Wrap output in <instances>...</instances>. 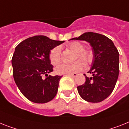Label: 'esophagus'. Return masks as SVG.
<instances>
[{
  "instance_id": "1",
  "label": "esophagus",
  "mask_w": 129,
  "mask_h": 129,
  "mask_svg": "<svg viewBox=\"0 0 129 129\" xmlns=\"http://www.w3.org/2000/svg\"><path fill=\"white\" fill-rule=\"evenodd\" d=\"M78 75V74L76 73H73V74H68V76H72V77H76V76Z\"/></svg>"
}]
</instances>
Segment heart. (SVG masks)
Wrapping results in <instances>:
<instances>
[{
	"label": "heart",
	"mask_w": 129,
	"mask_h": 129,
	"mask_svg": "<svg viewBox=\"0 0 129 129\" xmlns=\"http://www.w3.org/2000/svg\"><path fill=\"white\" fill-rule=\"evenodd\" d=\"M68 47L70 49L76 53L75 55V60L80 58L86 63L89 62L91 60V53L88 51L84 50V46L81 43L78 41H74L69 44ZM60 56H61V49L60 47H56L51 51L49 58L51 62L53 65H56L60 62ZM83 62L82 60H79L71 64H60L55 68V72L57 74L60 75H68V74L80 72L84 69L85 64Z\"/></svg>",
	"instance_id": "1"
}]
</instances>
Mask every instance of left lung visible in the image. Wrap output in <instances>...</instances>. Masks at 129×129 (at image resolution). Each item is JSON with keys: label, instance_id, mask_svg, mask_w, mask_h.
Returning <instances> with one entry per match:
<instances>
[{"label": "left lung", "instance_id": "obj_1", "mask_svg": "<svg viewBox=\"0 0 129 129\" xmlns=\"http://www.w3.org/2000/svg\"><path fill=\"white\" fill-rule=\"evenodd\" d=\"M72 40L86 41L90 43L93 53L91 67L86 76L84 84L77 87L79 95L88 102H102L114 89L119 73V54L110 39L102 34L86 32ZM70 39V40H71Z\"/></svg>", "mask_w": 129, "mask_h": 129}]
</instances>
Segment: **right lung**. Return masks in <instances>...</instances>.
<instances>
[{
	"mask_svg": "<svg viewBox=\"0 0 129 129\" xmlns=\"http://www.w3.org/2000/svg\"><path fill=\"white\" fill-rule=\"evenodd\" d=\"M64 41H55L44 36L29 38L15 48L12 58L13 76L22 93L31 102L45 104L51 101L58 91L61 76H51V50ZM46 78L43 79L42 77Z\"/></svg>",
	"mask_w": 129,
	"mask_h": 129,
	"instance_id": "1",
	"label": "right lung"
}]
</instances>
